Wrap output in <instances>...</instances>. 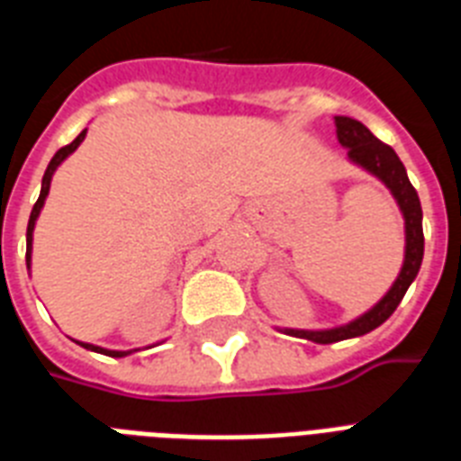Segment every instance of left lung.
Here are the masks:
<instances>
[{
  "label": "left lung",
  "instance_id": "8db88e82",
  "mask_svg": "<svg viewBox=\"0 0 461 461\" xmlns=\"http://www.w3.org/2000/svg\"><path fill=\"white\" fill-rule=\"evenodd\" d=\"M335 129L337 140L347 148V155H349L351 162H357V165H361L371 174H375V176L393 191L397 203H400L402 215H404V224H407V251H404V266H402L400 277L394 280L390 292H387L368 313H364L361 318H357V321L347 322V325L335 330H285L287 335L303 337V339H311V342L318 344L342 342V339L366 335V332H371V330H375L378 325H383V322L394 313V308L400 306V302L404 299V294H407L409 285H411L416 275H419V267H421L423 260L421 201H419V194H416V188L411 186V181H409L407 169L402 165V159L397 158V153H394L393 148L375 139L361 122H357V119L335 117Z\"/></svg>",
  "mask_w": 461,
  "mask_h": 461
}]
</instances>
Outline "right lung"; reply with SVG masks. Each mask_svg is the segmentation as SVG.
Returning <instances> with one entry per match:
<instances>
[{
    "mask_svg": "<svg viewBox=\"0 0 461 461\" xmlns=\"http://www.w3.org/2000/svg\"><path fill=\"white\" fill-rule=\"evenodd\" d=\"M83 139H86V131L78 133V136H76V139L71 140V143H68V146L59 148V150H57V153H54V158L50 159V165H47L45 176H42V188H40V198H38V201H35V205H32V210H31V220H28V231H25V263H28V266H31L32 227H35V220H38L40 210H42V203H45L47 194H50V181H52L54 169H57V167H59L61 162H64V159L68 158V155L74 153L76 148L81 146V140H83ZM78 344H81V347H86V349H90V351H100V354H107V357H117V358H119V357H126V354H131V351H110V349H103V347H95V344H86V342H78Z\"/></svg>",
    "mask_w": 461,
    "mask_h": 461,
    "instance_id": "right-lung-1",
    "label": "right lung"
}]
</instances>
